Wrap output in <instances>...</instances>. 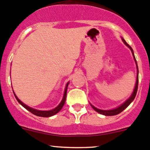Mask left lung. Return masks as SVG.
Masks as SVG:
<instances>
[{
  "instance_id": "1",
  "label": "left lung",
  "mask_w": 150,
  "mask_h": 150,
  "mask_svg": "<svg viewBox=\"0 0 150 150\" xmlns=\"http://www.w3.org/2000/svg\"><path fill=\"white\" fill-rule=\"evenodd\" d=\"M122 40L123 41V43H125V45L126 46H128V48L131 49V52H132V54H133V57H134V61H135L136 62V64H137V81H136V84H135V87H134V91H133V93L131 95V96H130L129 98H128V99H127L126 101H125L124 103H122L121 105H120L119 107H116V108L115 109H112V110H100V109H98L96 108V107H95L94 106L92 105L91 104V106L92 107V108L93 109V110H95L96 112H97L98 113H100V114L102 115H106V116H112V115H116L119 114V113H120L121 112L123 111L124 110H125V108H126L127 107H128V105H129L131 103V102L134 101V99H135L136 97V95H137V89H138V84H139V69H138V65H137V60H136V58H135V56H134V51H133L132 48H131V46H129V45L128 44V43L125 42V40H124L123 38H122Z\"/></svg>"
}]
</instances>
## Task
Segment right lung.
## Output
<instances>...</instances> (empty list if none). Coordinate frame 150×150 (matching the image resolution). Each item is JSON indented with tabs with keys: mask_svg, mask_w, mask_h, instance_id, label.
I'll return each instance as SVG.
<instances>
[{
	"mask_svg": "<svg viewBox=\"0 0 150 150\" xmlns=\"http://www.w3.org/2000/svg\"><path fill=\"white\" fill-rule=\"evenodd\" d=\"M69 82H67V85H66V87H65V89H64V96H63V98H62V99L61 102H60L59 104L57 107H55V108L53 109V110H36V109L32 108V107H29V106L26 105L25 104H24L22 101L19 100V99H18L17 96H16V94H15L14 92L13 91V94H14L15 97H16V100L18 101V102H19V103L20 104L22 107H25L26 110H28V111H30V112L33 113V114L35 115L39 116V117H51V116L54 115H56L57 113H58L59 112L62 110V108L63 107V106H64V103H65V101H66L67 91V86H68V85H69Z\"/></svg>",
	"mask_w": 150,
	"mask_h": 150,
	"instance_id": "add662e5",
	"label": "right lung"
}]
</instances>
